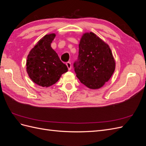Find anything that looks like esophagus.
Returning a JSON list of instances; mask_svg holds the SVG:
<instances>
[{
	"mask_svg": "<svg viewBox=\"0 0 146 146\" xmlns=\"http://www.w3.org/2000/svg\"><path fill=\"white\" fill-rule=\"evenodd\" d=\"M66 66H67V67H68L69 70H70V69H71L72 66H71V63H70V62H69V61H68V62L66 63Z\"/></svg>",
	"mask_w": 146,
	"mask_h": 146,
	"instance_id": "34e87169",
	"label": "esophagus"
}]
</instances>
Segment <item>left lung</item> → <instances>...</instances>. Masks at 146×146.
Listing matches in <instances>:
<instances>
[{
  "instance_id": "8db88e82",
  "label": "left lung",
  "mask_w": 146,
  "mask_h": 146,
  "mask_svg": "<svg viewBox=\"0 0 146 146\" xmlns=\"http://www.w3.org/2000/svg\"><path fill=\"white\" fill-rule=\"evenodd\" d=\"M78 59L74 63L80 82L91 89H99L109 80L115 61L109 46L94 33L84 34L79 44Z\"/></svg>"
}]
</instances>
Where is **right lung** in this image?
I'll return each instance as SVG.
<instances>
[{
	"instance_id": "1",
	"label": "right lung",
	"mask_w": 146,
	"mask_h": 146,
	"mask_svg": "<svg viewBox=\"0 0 146 146\" xmlns=\"http://www.w3.org/2000/svg\"><path fill=\"white\" fill-rule=\"evenodd\" d=\"M55 37L54 33L45 35L27 56L26 66L29 77L34 83L43 87L54 85L68 70L50 46Z\"/></svg>"
}]
</instances>
